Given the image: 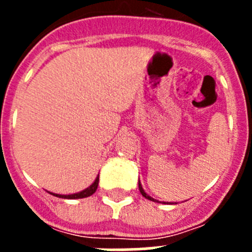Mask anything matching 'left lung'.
<instances>
[{
  "instance_id": "1",
  "label": "left lung",
  "mask_w": 252,
  "mask_h": 252,
  "mask_svg": "<svg viewBox=\"0 0 252 252\" xmlns=\"http://www.w3.org/2000/svg\"><path fill=\"white\" fill-rule=\"evenodd\" d=\"M139 189H140V193H141V194H142V195H144V197H145V198H146V199H149V201H154L153 198H151V197H149V195H148V194H146V193H145V192H144V189H142L141 184H140V180H139Z\"/></svg>"
}]
</instances>
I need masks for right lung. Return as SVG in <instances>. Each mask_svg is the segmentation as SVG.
I'll return each mask as SVG.
<instances>
[{"label":"right lung","mask_w":252,"mask_h":252,"mask_svg":"<svg viewBox=\"0 0 252 252\" xmlns=\"http://www.w3.org/2000/svg\"><path fill=\"white\" fill-rule=\"evenodd\" d=\"M98 180L99 178L97 177L94 180V183L92 184L91 187H88L87 189H84V190H82V192L79 193H75V194H69V195H62V194H53L55 195V197H59V198H66V199H78V198H86V197H90V195H92L93 193L97 190V187H98Z\"/></svg>","instance_id":"add662e5"}]
</instances>
